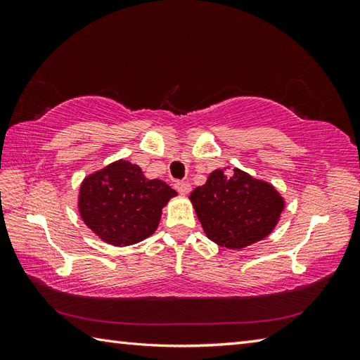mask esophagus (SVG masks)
<instances>
[{
    "mask_svg": "<svg viewBox=\"0 0 360 360\" xmlns=\"http://www.w3.org/2000/svg\"><path fill=\"white\" fill-rule=\"evenodd\" d=\"M174 188L178 190V192H179L181 195H188L190 190H192V186H190L188 182H176Z\"/></svg>",
    "mask_w": 360,
    "mask_h": 360,
    "instance_id": "34e87169",
    "label": "esophagus"
}]
</instances>
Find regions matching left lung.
I'll use <instances>...</instances> for the list:
<instances>
[{"label": "left lung", "mask_w": 360, "mask_h": 360, "mask_svg": "<svg viewBox=\"0 0 360 360\" xmlns=\"http://www.w3.org/2000/svg\"><path fill=\"white\" fill-rule=\"evenodd\" d=\"M207 238L221 248L243 249L272 233L285 200L272 184L233 168H218L190 193Z\"/></svg>", "instance_id": "1"}]
</instances>
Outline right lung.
I'll return each mask as SVG.
<instances>
[{"instance_id":"add662e5","label":"right lung","mask_w":360,"mask_h":360,"mask_svg":"<svg viewBox=\"0 0 360 360\" xmlns=\"http://www.w3.org/2000/svg\"><path fill=\"white\" fill-rule=\"evenodd\" d=\"M178 193L141 167L119 159L83 179L79 212L102 241L124 248L156 232L162 209Z\"/></svg>"}]
</instances>
